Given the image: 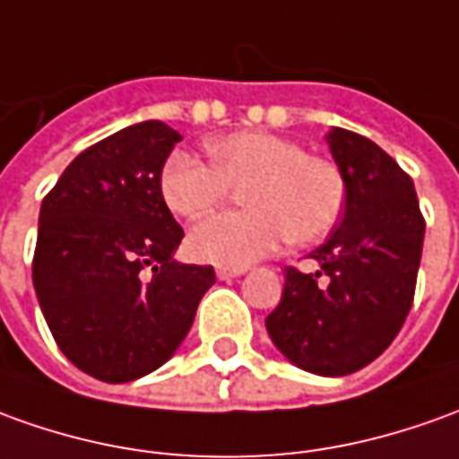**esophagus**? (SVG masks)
Segmentation results:
<instances>
[{"mask_svg":"<svg viewBox=\"0 0 459 459\" xmlns=\"http://www.w3.org/2000/svg\"><path fill=\"white\" fill-rule=\"evenodd\" d=\"M245 270H232V267H217V277L220 280H235V277H242Z\"/></svg>","mask_w":459,"mask_h":459,"instance_id":"esophagus-1","label":"esophagus"}]
</instances>
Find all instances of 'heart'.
Listing matches in <instances>:
<instances>
[{
	"instance_id": "1",
	"label": "heart",
	"mask_w": 459,
	"mask_h": 459,
	"mask_svg": "<svg viewBox=\"0 0 459 459\" xmlns=\"http://www.w3.org/2000/svg\"><path fill=\"white\" fill-rule=\"evenodd\" d=\"M212 164L189 152L167 157L160 189L167 207L187 220L204 217L242 187L247 210L207 217L189 232L202 262L242 270L280 247L317 242L340 222L347 185L340 167L307 154L295 139L272 132H232L207 144Z\"/></svg>"
}]
</instances>
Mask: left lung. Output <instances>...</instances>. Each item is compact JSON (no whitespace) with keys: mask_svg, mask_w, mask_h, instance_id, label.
I'll return each instance as SVG.
<instances>
[{"mask_svg":"<svg viewBox=\"0 0 459 459\" xmlns=\"http://www.w3.org/2000/svg\"><path fill=\"white\" fill-rule=\"evenodd\" d=\"M327 144L347 185L342 222L309 252L320 264L315 274L287 267L282 299L264 325L292 365L342 377L377 359L403 327L425 220L412 179L372 139L332 127Z\"/></svg>","mask_w":459,"mask_h":459,"instance_id":"obj_1","label":"left lung"}]
</instances>
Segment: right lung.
<instances>
[{"label": "right lung", "mask_w": 459, "mask_h": 459, "mask_svg": "<svg viewBox=\"0 0 459 459\" xmlns=\"http://www.w3.org/2000/svg\"><path fill=\"white\" fill-rule=\"evenodd\" d=\"M182 134L160 119L77 154L39 210L31 282L65 357L102 382L162 368L187 337L214 270L182 264L160 189Z\"/></svg>", "instance_id": "right-lung-1"}]
</instances>
